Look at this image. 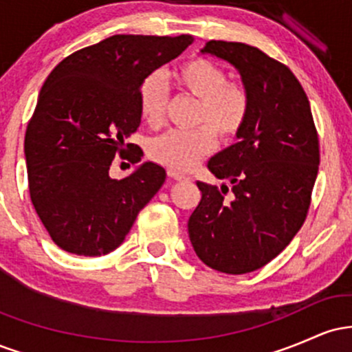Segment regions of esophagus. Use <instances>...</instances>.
Masks as SVG:
<instances>
[{"instance_id": "obj_1", "label": "esophagus", "mask_w": 352, "mask_h": 352, "mask_svg": "<svg viewBox=\"0 0 352 352\" xmlns=\"http://www.w3.org/2000/svg\"><path fill=\"white\" fill-rule=\"evenodd\" d=\"M168 177H170V179H173V180H188L187 175H180V173L170 172V170H168Z\"/></svg>"}]
</instances>
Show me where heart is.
Segmentation results:
<instances>
[{
    "label": "heart",
    "instance_id": "b5f03b06",
    "mask_svg": "<svg viewBox=\"0 0 352 352\" xmlns=\"http://www.w3.org/2000/svg\"><path fill=\"white\" fill-rule=\"evenodd\" d=\"M173 82L182 94L197 99L192 131H170L148 144L153 162L170 172H188L215 148L217 135L232 140L248 122L250 92L243 84L230 82L227 72L205 58H192L173 69ZM139 111L147 124L159 127L168 107V87L162 72L152 71L140 80Z\"/></svg>",
    "mask_w": 352,
    "mask_h": 352
}]
</instances>
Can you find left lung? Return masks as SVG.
Instances as JSON below:
<instances>
[{
	"label": "left lung",
	"instance_id": "left-lung-1",
	"mask_svg": "<svg viewBox=\"0 0 352 352\" xmlns=\"http://www.w3.org/2000/svg\"><path fill=\"white\" fill-rule=\"evenodd\" d=\"M236 67L252 99L238 142L218 152L208 170L227 185L197 182L201 200L188 220L197 256L210 268L245 274L278 256L305 223L319 168V140L300 80L280 60L243 43L208 41Z\"/></svg>",
	"mask_w": 352,
	"mask_h": 352
}]
</instances>
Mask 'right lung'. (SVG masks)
Instances as JSON below:
<instances>
[{
    "label": "right lung",
    "instance_id": "obj_1",
    "mask_svg": "<svg viewBox=\"0 0 352 352\" xmlns=\"http://www.w3.org/2000/svg\"><path fill=\"white\" fill-rule=\"evenodd\" d=\"M193 38L116 34L64 58L39 92L24 137L36 213L59 248L84 256L116 250L165 182L145 162L122 180L109 177L116 155L140 162L125 144L140 125L139 84L175 59Z\"/></svg>",
    "mask_w": 352,
    "mask_h": 352
}]
</instances>
